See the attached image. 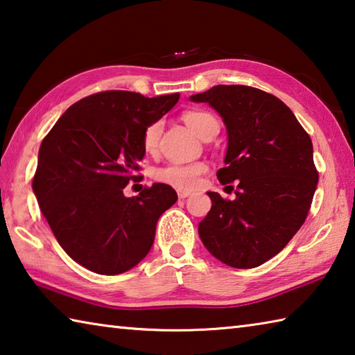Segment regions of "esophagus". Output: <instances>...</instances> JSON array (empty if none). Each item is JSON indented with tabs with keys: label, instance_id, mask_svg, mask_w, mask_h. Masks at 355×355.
<instances>
[{
	"label": "esophagus",
	"instance_id": "obj_1",
	"mask_svg": "<svg viewBox=\"0 0 355 355\" xmlns=\"http://www.w3.org/2000/svg\"><path fill=\"white\" fill-rule=\"evenodd\" d=\"M177 194H178V199H186V197H189L192 194V191H189V189H178Z\"/></svg>",
	"mask_w": 355,
	"mask_h": 355
}]
</instances>
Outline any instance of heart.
<instances>
[{
    "instance_id": "heart-1",
    "label": "heart",
    "mask_w": 355,
    "mask_h": 355,
    "mask_svg": "<svg viewBox=\"0 0 355 355\" xmlns=\"http://www.w3.org/2000/svg\"><path fill=\"white\" fill-rule=\"evenodd\" d=\"M184 123L194 131V133L203 139L207 137L213 130H219V123L214 116L205 111H189L183 116ZM161 123L155 122L148 125L144 131V148L147 152H155L156 147H158L159 136H161ZM205 172V164L202 163H192V164H178V163H171L163 167H159L158 171L155 172V178L161 183H167L171 186H175L180 189H189L194 188L199 182L202 173Z\"/></svg>"
}]
</instances>
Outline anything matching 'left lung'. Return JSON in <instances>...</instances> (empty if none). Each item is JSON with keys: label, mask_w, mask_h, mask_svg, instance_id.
Here are the masks:
<instances>
[{"label": "left lung", "mask_w": 355, "mask_h": 355, "mask_svg": "<svg viewBox=\"0 0 355 355\" xmlns=\"http://www.w3.org/2000/svg\"><path fill=\"white\" fill-rule=\"evenodd\" d=\"M208 103L227 128L220 183L238 182L235 199L207 192L211 209L199 236L232 268L260 266L290 243L313 200L318 172L313 146L284 101L260 89L219 84L189 97Z\"/></svg>", "instance_id": "8db88e82"}]
</instances>
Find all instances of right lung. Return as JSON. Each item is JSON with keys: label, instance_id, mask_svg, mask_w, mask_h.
Wrapping results in <instances>:
<instances>
[{"label": "right lung", "instance_id": "1", "mask_svg": "<svg viewBox=\"0 0 355 355\" xmlns=\"http://www.w3.org/2000/svg\"><path fill=\"white\" fill-rule=\"evenodd\" d=\"M180 94L144 97L106 91L76 101L40 144L33 191L58 243L89 271L116 275L152 249L159 216L177 202L169 184L139 196L123 189L146 155L144 131Z\"/></svg>", "mask_w": 355, "mask_h": 355}]
</instances>
